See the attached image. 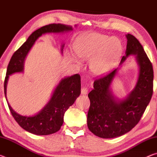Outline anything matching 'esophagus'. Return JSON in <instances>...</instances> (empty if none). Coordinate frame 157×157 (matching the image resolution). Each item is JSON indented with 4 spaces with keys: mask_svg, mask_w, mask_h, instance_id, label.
Segmentation results:
<instances>
[{
    "mask_svg": "<svg viewBox=\"0 0 157 157\" xmlns=\"http://www.w3.org/2000/svg\"><path fill=\"white\" fill-rule=\"evenodd\" d=\"M87 93H88V89H87L86 88H84V87L82 88V89H81V94L82 95H86Z\"/></svg>",
    "mask_w": 157,
    "mask_h": 157,
    "instance_id": "34e87169",
    "label": "esophagus"
}]
</instances>
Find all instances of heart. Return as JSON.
Instances as JSON below:
<instances>
[{
	"label": "heart",
	"mask_w": 157,
	"mask_h": 157,
	"mask_svg": "<svg viewBox=\"0 0 157 157\" xmlns=\"http://www.w3.org/2000/svg\"><path fill=\"white\" fill-rule=\"evenodd\" d=\"M77 56L84 61H91L89 67L94 75H107L113 68L122 51L121 41L116 36L99 33H87L78 36L73 42ZM75 63L79 59L71 56Z\"/></svg>",
	"instance_id": "heart-1"
}]
</instances>
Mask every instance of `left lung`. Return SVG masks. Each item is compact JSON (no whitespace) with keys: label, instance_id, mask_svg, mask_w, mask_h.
Listing matches in <instances>:
<instances>
[{"label":"left lung","instance_id":"8db88e82","mask_svg":"<svg viewBox=\"0 0 157 157\" xmlns=\"http://www.w3.org/2000/svg\"><path fill=\"white\" fill-rule=\"evenodd\" d=\"M125 56L120 66L130 55H135L139 75L134 89L123 98L114 95L111 84L119 68L96 79L94 89L88 94L90 107L87 125L93 134L102 139L121 136L136 125L152 98L154 72L152 63L143 46L134 36L127 34Z\"/></svg>","mask_w":157,"mask_h":157}]
</instances>
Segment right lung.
<instances>
[{"label":"right lung","mask_w":157,"mask_h":157,"mask_svg":"<svg viewBox=\"0 0 157 157\" xmlns=\"http://www.w3.org/2000/svg\"><path fill=\"white\" fill-rule=\"evenodd\" d=\"M77 25H75L76 27ZM71 25L53 23L45 25L33 32L27 40L12 55L7 66L4 82V91L8 107L12 116L25 131L36 135H48L57 132L63 123V116L69 107L75 102L81 93L80 76L78 74L62 78L55 87L47 104L33 116H21L10 105L7 99V85L10 75L24 71L25 59L35 41L46 33H64L73 31ZM63 44L61 52L64 47Z\"/></svg>","instance_id":"right-lung-1"}]
</instances>
